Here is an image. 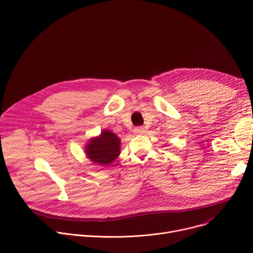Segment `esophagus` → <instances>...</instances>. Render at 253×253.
Returning a JSON list of instances; mask_svg holds the SVG:
<instances>
[{"label": "esophagus", "mask_w": 253, "mask_h": 253, "mask_svg": "<svg viewBox=\"0 0 253 253\" xmlns=\"http://www.w3.org/2000/svg\"><path fill=\"white\" fill-rule=\"evenodd\" d=\"M144 132H145V130H144L143 127H136V128L134 129V133H135V134L140 135V134H143Z\"/></svg>", "instance_id": "esophagus-1"}]
</instances>
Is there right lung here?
Instances as JSON below:
<instances>
[{"instance_id":"add662e5","label":"right lung","mask_w":253,"mask_h":253,"mask_svg":"<svg viewBox=\"0 0 253 253\" xmlns=\"http://www.w3.org/2000/svg\"><path fill=\"white\" fill-rule=\"evenodd\" d=\"M121 152V140L110 130H103L99 136L91 137L84 145V153L91 163L110 166Z\"/></svg>"}]
</instances>
